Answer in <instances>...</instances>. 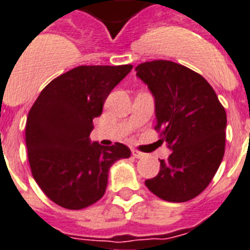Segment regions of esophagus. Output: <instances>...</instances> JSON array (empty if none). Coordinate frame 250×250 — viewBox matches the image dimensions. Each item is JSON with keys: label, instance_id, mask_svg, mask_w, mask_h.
<instances>
[{"label": "esophagus", "instance_id": "obj_1", "mask_svg": "<svg viewBox=\"0 0 250 250\" xmlns=\"http://www.w3.org/2000/svg\"><path fill=\"white\" fill-rule=\"evenodd\" d=\"M131 155H133V156L134 157H137V159H143V157L146 156L145 153L143 152H141V151H138V149H131Z\"/></svg>", "mask_w": 250, "mask_h": 250}]
</instances>
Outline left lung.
Instances as JSON below:
<instances>
[{
	"label": "left lung",
	"mask_w": 250,
	"mask_h": 250,
	"mask_svg": "<svg viewBox=\"0 0 250 250\" xmlns=\"http://www.w3.org/2000/svg\"><path fill=\"white\" fill-rule=\"evenodd\" d=\"M135 71L155 97V130L173 149L146 186L165 201L191 200L209 186L225 155V107L210 83L185 65L152 61Z\"/></svg>",
	"instance_id": "8db88e82"
}]
</instances>
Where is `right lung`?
Returning a JSON list of instances; mask_svg holds the SVG:
<instances>
[{"mask_svg":"<svg viewBox=\"0 0 250 250\" xmlns=\"http://www.w3.org/2000/svg\"><path fill=\"white\" fill-rule=\"evenodd\" d=\"M133 68L124 65H80L54 79L32 105L25 143L32 175L55 204L79 210L101 200L108 170L130 156L123 143H90L93 119L102 115L113 87Z\"/></svg>","mask_w":250,"mask_h":250,"instance_id":"1","label":"right lung"}]
</instances>
